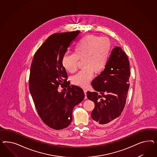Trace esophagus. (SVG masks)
Returning <instances> with one entry per match:
<instances>
[{"label": "esophagus", "mask_w": 157, "mask_h": 157, "mask_svg": "<svg viewBox=\"0 0 157 157\" xmlns=\"http://www.w3.org/2000/svg\"><path fill=\"white\" fill-rule=\"evenodd\" d=\"M83 91H84V93H85V98H86V92H87V90L84 89H83Z\"/></svg>", "instance_id": "1"}]
</instances>
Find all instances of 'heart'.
Instances as JSON below:
<instances>
[{
	"instance_id": "b5f03b06",
	"label": "heart",
	"mask_w": 157,
	"mask_h": 157,
	"mask_svg": "<svg viewBox=\"0 0 157 157\" xmlns=\"http://www.w3.org/2000/svg\"><path fill=\"white\" fill-rule=\"evenodd\" d=\"M111 49V43L106 37L87 35L76 43L74 54H66L62 57L63 68L69 72L77 70L78 60L83 61V69L72 77L75 85L86 87L90 83L94 72L100 74L104 70Z\"/></svg>"
}]
</instances>
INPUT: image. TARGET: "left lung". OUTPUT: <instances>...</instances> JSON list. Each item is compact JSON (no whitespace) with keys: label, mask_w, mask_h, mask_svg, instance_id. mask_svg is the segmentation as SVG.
Returning a JSON list of instances; mask_svg holds the SVG:
<instances>
[{"label":"left lung","mask_w":157,"mask_h":157,"mask_svg":"<svg viewBox=\"0 0 157 157\" xmlns=\"http://www.w3.org/2000/svg\"><path fill=\"white\" fill-rule=\"evenodd\" d=\"M130 67L128 58L119 47L110 53L105 68L92 81L95 91L87 92V97L95 107L91 116L98 126L119 117L125 106L128 91Z\"/></svg>","instance_id":"obj_1"}]
</instances>
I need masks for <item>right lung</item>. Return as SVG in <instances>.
Listing matches in <instances>:
<instances>
[{"label":"right lung","instance_id":"add662e5","mask_svg":"<svg viewBox=\"0 0 157 157\" xmlns=\"http://www.w3.org/2000/svg\"><path fill=\"white\" fill-rule=\"evenodd\" d=\"M80 31L50 36L39 48L30 67L29 87L35 106L43 122L59 130L71 123L72 110L85 98L82 88L70 85L62 59ZM59 85L67 87L59 92Z\"/></svg>","mask_w":157,"mask_h":157}]
</instances>
